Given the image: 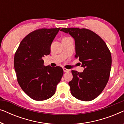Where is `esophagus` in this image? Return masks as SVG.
Segmentation results:
<instances>
[{
  "label": "esophagus",
  "instance_id": "1",
  "mask_svg": "<svg viewBox=\"0 0 124 124\" xmlns=\"http://www.w3.org/2000/svg\"><path fill=\"white\" fill-rule=\"evenodd\" d=\"M63 70L64 72H68L69 71V69H68L65 68H63Z\"/></svg>",
  "mask_w": 124,
  "mask_h": 124
}]
</instances>
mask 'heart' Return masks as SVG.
I'll return each mask as SVG.
<instances>
[{"label": "heart", "instance_id": "1", "mask_svg": "<svg viewBox=\"0 0 124 124\" xmlns=\"http://www.w3.org/2000/svg\"><path fill=\"white\" fill-rule=\"evenodd\" d=\"M70 37H64V38H62V40H67V39H70Z\"/></svg>", "mask_w": 124, "mask_h": 124}]
</instances>
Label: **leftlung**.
<instances>
[{"mask_svg": "<svg viewBox=\"0 0 124 124\" xmlns=\"http://www.w3.org/2000/svg\"><path fill=\"white\" fill-rule=\"evenodd\" d=\"M74 39L76 58L85 68L83 72L72 70L69 82L71 94L77 99L90 101L99 96L106 87L111 72V52L98 34L87 29L62 28Z\"/></svg>", "mask_w": 124, "mask_h": 124, "instance_id": "left-lung-1", "label": "left lung"}]
</instances>
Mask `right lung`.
<instances>
[{
	"label": "right lung",
	"instance_id": "obj_1",
	"mask_svg": "<svg viewBox=\"0 0 124 124\" xmlns=\"http://www.w3.org/2000/svg\"><path fill=\"white\" fill-rule=\"evenodd\" d=\"M60 29H39L31 32L23 39L15 53L14 67L18 84L35 101L52 97L63 75L62 67H45L42 59L50 54L51 45Z\"/></svg>",
	"mask_w": 124,
	"mask_h": 124
}]
</instances>
